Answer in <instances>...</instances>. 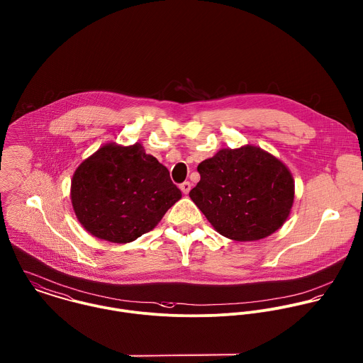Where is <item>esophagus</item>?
I'll return each mask as SVG.
<instances>
[{"instance_id":"1","label":"esophagus","mask_w":363,"mask_h":363,"mask_svg":"<svg viewBox=\"0 0 363 363\" xmlns=\"http://www.w3.org/2000/svg\"><path fill=\"white\" fill-rule=\"evenodd\" d=\"M179 188H181V191L186 195V194L191 191V182H189V181H185V182H182V184L179 185Z\"/></svg>"}]
</instances>
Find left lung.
<instances>
[{"instance_id":"obj_1","label":"left lung","mask_w":363,"mask_h":363,"mask_svg":"<svg viewBox=\"0 0 363 363\" xmlns=\"http://www.w3.org/2000/svg\"><path fill=\"white\" fill-rule=\"evenodd\" d=\"M194 203L221 235L235 241L265 238L284 225L294 199L288 167L255 145L221 148L198 165Z\"/></svg>"}]
</instances>
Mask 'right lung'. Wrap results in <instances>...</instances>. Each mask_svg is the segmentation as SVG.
Returning a JSON list of instances; mask_svg holds the SVG:
<instances>
[{"mask_svg": "<svg viewBox=\"0 0 363 363\" xmlns=\"http://www.w3.org/2000/svg\"><path fill=\"white\" fill-rule=\"evenodd\" d=\"M181 196L168 169L140 143L102 145L72 179L78 221L92 235L119 244L152 230Z\"/></svg>", "mask_w": 363, "mask_h": 363, "instance_id": "right-lung-1", "label": "right lung"}]
</instances>
